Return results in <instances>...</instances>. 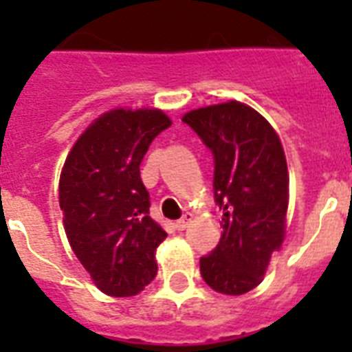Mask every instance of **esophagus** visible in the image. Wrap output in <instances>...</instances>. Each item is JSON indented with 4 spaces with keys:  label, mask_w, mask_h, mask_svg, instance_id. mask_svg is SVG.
I'll use <instances>...</instances> for the list:
<instances>
[{
    "label": "esophagus",
    "mask_w": 352,
    "mask_h": 352,
    "mask_svg": "<svg viewBox=\"0 0 352 352\" xmlns=\"http://www.w3.org/2000/svg\"><path fill=\"white\" fill-rule=\"evenodd\" d=\"M192 219H193V215L190 214V212H186V214L182 215V219L177 221L175 228H177V230H184V228H188V225L192 223Z\"/></svg>",
    "instance_id": "34e87169"
}]
</instances>
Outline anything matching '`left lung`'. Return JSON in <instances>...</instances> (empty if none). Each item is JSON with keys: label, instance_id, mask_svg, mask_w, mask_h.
Returning <instances> with one entry per match:
<instances>
[{"label": "left lung", "instance_id": "8db88e82", "mask_svg": "<svg viewBox=\"0 0 352 352\" xmlns=\"http://www.w3.org/2000/svg\"><path fill=\"white\" fill-rule=\"evenodd\" d=\"M182 122L214 153L215 203L223 210L219 245L201 257V274L215 292L246 294L261 283L287 234L283 146L261 113L237 100L192 109Z\"/></svg>", "mask_w": 352, "mask_h": 352}]
</instances>
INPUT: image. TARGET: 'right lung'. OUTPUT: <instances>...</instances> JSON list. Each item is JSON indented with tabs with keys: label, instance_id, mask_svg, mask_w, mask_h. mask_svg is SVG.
<instances>
[{
	"label": "right lung",
	"instance_id": "1",
	"mask_svg": "<svg viewBox=\"0 0 352 352\" xmlns=\"http://www.w3.org/2000/svg\"><path fill=\"white\" fill-rule=\"evenodd\" d=\"M171 118L157 107H115L91 122L60 173L63 228L74 256L113 298H129L157 276V246L168 237L149 217L140 162Z\"/></svg>",
	"mask_w": 352,
	"mask_h": 352
}]
</instances>
